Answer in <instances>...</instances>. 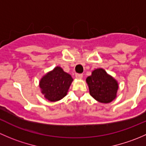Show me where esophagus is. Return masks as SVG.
I'll list each match as a JSON object with an SVG mask.
<instances>
[{"label":"esophagus","instance_id":"1","mask_svg":"<svg viewBox=\"0 0 146 146\" xmlns=\"http://www.w3.org/2000/svg\"><path fill=\"white\" fill-rule=\"evenodd\" d=\"M76 78L78 79H81L82 78V74H80V73H76Z\"/></svg>","mask_w":146,"mask_h":146}]
</instances>
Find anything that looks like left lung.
<instances>
[{
    "mask_svg": "<svg viewBox=\"0 0 146 146\" xmlns=\"http://www.w3.org/2000/svg\"><path fill=\"white\" fill-rule=\"evenodd\" d=\"M90 95L101 103H110L117 98L119 83L116 79L103 68L92 71L91 76L86 78Z\"/></svg>",
    "mask_w": 146,
    "mask_h": 146,
    "instance_id": "obj_1",
    "label": "left lung"
}]
</instances>
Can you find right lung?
Segmentation results:
<instances>
[{
    "label": "right lung",
    "instance_id": "1",
    "mask_svg": "<svg viewBox=\"0 0 146 146\" xmlns=\"http://www.w3.org/2000/svg\"><path fill=\"white\" fill-rule=\"evenodd\" d=\"M73 79L60 66H56L39 80V88L44 97L50 102L61 100L64 98Z\"/></svg>",
    "mask_w": 146,
    "mask_h": 146
}]
</instances>
